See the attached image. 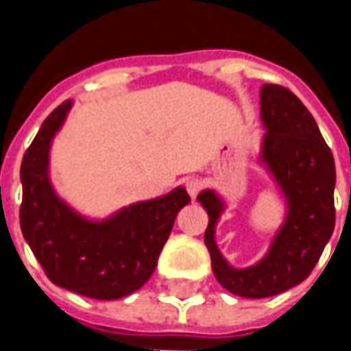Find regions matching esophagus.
<instances>
[{
  "label": "esophagus",
  "instance_id": "obj_1",
  "mask_svg": "<svg viewBox=\"0 0 351 351\" xmlns=\"http://www.w3.org/2000/svg\"><path fill=\"white\" fill-rule=\"evenodd\" d=\"M185 189H187V193H189L191 199H195V197L199 195V191H201V182L195 180V178H193V180H187V182H185Z\"/></svg>",
  "mask_w": 351,
  "mask_h": 351
}]
</instances>
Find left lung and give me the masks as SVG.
I'll list each match as a JSON object with an SVG mask.
<instances>
[{
	"mask_svg": "<svg viewBox=\"0 0 351 351\" xmlns=\"http://www.w3.org/2000/svg\"><path fill=\"white\" fill-rule=\"evenodd\" d=\"M263 136L258 164L283 197L285 215L262 260L234 267L217 246V224L226 199L217 189H203L197 201L209 215L205 244L217 281L232 295L263 299L299 285L334 232L336 168L317 121L289 89L263 84L260 89Z\"/></svg>",
	"mask_w": 351,
	"mask_h": 351,
	"instance_id": "1",
	"label": "left lung"
}]
</instances>
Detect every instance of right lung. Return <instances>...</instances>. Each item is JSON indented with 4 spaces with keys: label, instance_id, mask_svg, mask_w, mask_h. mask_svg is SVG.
I'll list each match as a JSON object with an SVG mask.
<instances>
[{
    "label": "right lung",
    "instance_id": "add662e5",
    "mask_svg": "<svg viewBox=\"0 0 351 351\" xmlns=\"http://www.w3.org/2000/svg\"><path fill=\"white\" fill-rule=\"evenodd\" d=\"M74 101L58 105L23 156L21 230L48 279L89 299H123L150 279L178 213L189 203L185 187L136 201L105 219L86 217L64 201L50 180V150Z\"/></svg>",
    "mask_w": 351,
    "mask_h": 351
}]
</instances>
